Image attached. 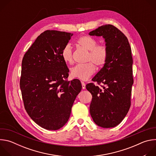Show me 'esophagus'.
I'll return each instance as SVG.
<instances>
[{"mask_svg": "<svg viewBox=\"0 0 156 156\" xmlns=\"http://www.w3.org/2000/svg\"><path fill=\"white\" fill-rule=\"evenodd\" d=\"M81 85H82V88L83 89V90H84V89H86V84H85V83L83 81H81Z\"/></svg>", "mask_w": 156, "mask_h": 156, "instance_id": "34e87169", "label": "esophagus"}]
</instances>
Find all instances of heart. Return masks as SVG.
<instances>
[{
  "mask_svg": "<svg viewBox=\"0 0 156 156\" xmlns=\"http://www.w3.org/2000/svg\"><path fill=\"white\" fill-rule=\"evenodd\" d=\"M78 45L89 51L86 63L78 64L70 69V75L72 78L81 80H87L96 72V64L98 66H104L108 58V49L103 44H98L96 39L90 36L80 37L78 41ZM61 57L66 64L73 63V51L70 44L65 45L61 51Z\"/></svg>",
  "mask_w": 156,
  "mask_h": 156,
  "instance_id": "b5f03b06",
  "label": "heart"
}]
</instances>
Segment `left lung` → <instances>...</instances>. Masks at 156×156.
<instances>
[{
  "label": "left lung",
  "mask_w": 156,
  "mask_h": 156,
  "mask_svg": "<svg viewBox=\"0 0 156 156\" xmlns=\"http://www.w3.org/2000/svg\"><path fill=\"white\" fill-rule=\"evenodd\" d=\"M105 39L108 58L101 70L86 85L92 94L90 114L93 121L102 128H112L122 122L131 106L133 57L125 35L112 25H102L89 33Z\"/></svg>",
  "instance_id": "1"
}]
</instances>
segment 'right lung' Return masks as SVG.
<instances>
[{
  "mask_svg": "<svg viewBox=\"0 0 156 156\" xmlns=\"http://www.w3.org/2000/svg\"><path fill=\"white\" fill-rule=\"evenodd\" d=\"M72 33L47 30L24 55L20 86L25 108L42 128L57 130L69 119L76 97L81 90L79 80L68 81L69 70L61 51Z\"/></svg>",
  "mask_w": 156,
  "mask_h": 156,
  "instance_id": "1",
  "label": "right lung"
}]
</instances>
